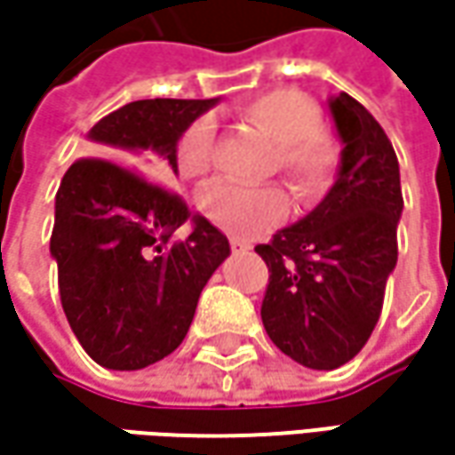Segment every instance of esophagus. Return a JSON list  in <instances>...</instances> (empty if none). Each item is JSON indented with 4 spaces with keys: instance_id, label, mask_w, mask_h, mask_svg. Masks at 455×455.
Wrapping results in <instances>:
<instances>
[{
    "instance_id": "1",
    "label": "esophagus",
    "mask_w": 455,
    "mask_h": 455,
    "mask_svg": "<svg viewBox=\"0 0 455 455\" xmlns=\"http://www.w3.org/2000/svg\"><path fill=\"white\" fill-rule=\"evenodd\" d=\"M230 248H233V253H248L253 245L248 240H243V237H230Z\"/></svg>"
}]
</instances>
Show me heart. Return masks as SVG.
<instances>
[{"instance_id": "heart-1", "label": "heart", "mask_w": 455, "mask_h": 455, "mask_svg": "<svg viewBox=\"0 0 455 455\" xmlns=\"http://www.w3.org/2000/svg\"><path fill=\"white\" fill-rule=\"evenodd\" d=\"M235 114L275 144L271 169L283 177L299 200H316L334 184L341 169V147L322 129V108L314 98L275 88L237 103ZM212 149L215 124L197 118L177 141V169L189 180H204L212 169ZM286 210V192L275 184L243 187L218 182L202 195L204 218L237 237L266 233L283 220Z\"/></svg>"}]
</instances>
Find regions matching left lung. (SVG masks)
Returning a JSON list of instances; mask_svg holds the SVG:
<instances>
[{
    "label": "left lung",
    "mask_w": 455,
    "mask_h": 455,
    "mask_svg": "<svg viewBox=\"0 0 455 455\" xmlns=\"http://www.w3.org/2000/svg\"><path fill=\"white\" fill-rule=\"evenodd\" d=\"M329 108L344 141L337 182L314 212L255 245L271 271L263 326L311 370H337L370 339L397 263L403 212L397 156L375 116L347 93Z\"/></svg>",
    "instance_id": "obj_1"
}]
</instances>
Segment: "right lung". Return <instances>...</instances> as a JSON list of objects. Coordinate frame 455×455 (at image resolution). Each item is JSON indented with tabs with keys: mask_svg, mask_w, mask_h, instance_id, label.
<instances>
[{
	"mask_svg": "<svg viewBox=\"0 0 455 455\" xmlns=\"http://www.w3.org/2000/svg\"><path fill=\"white\" fill-rule=\"evenodd\" d=\"M212 103L133 100L91 129L106 156L78 159L62 177L50 253L68 323L100 367L141 370L172 355L204 283L230 255L228 237L200 215L189 235L172 243L192 212L159 184L177 174L184 129Z\"/></svg>",
	"mask_w": 455,
	"mask_h": 455,
	"instance_id": "right-lung-1",
	"label": "right lung"
}]
</instances>
